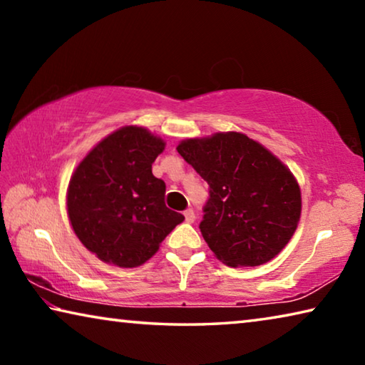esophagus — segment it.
Masks as SVG:
<instances>
[{"label": "esophagus", "mask_w": 365, "mask_h": 365, "mask_svg": "<svg viewBox=\"0 0 365 365\" xmlns=\"http://www.w3.org/2000/svg\"><path fill=\"white\" fill-rule=\"evenodd\" d=\"M183 215H185V222H188V224H193L195 219H196L193 209H187V211L183 212Z\"/></svg>", "instance_id": "1"}]
</instances>
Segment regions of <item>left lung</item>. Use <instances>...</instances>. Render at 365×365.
I'll return each mask as SVG.
<instances>
[{
  "instance_id": "left-lung-1",
  "label": "left lung",
  "mask_w": 365,
  "mask_h": 365,
  "mask_svg": "<svg viewBox=\"0 0 365 365\" xmlns=\"http://www.w3.org/2000/svg\"><path fill=\"white\" fill-rule=\"evenodd\" d=\"M177 151L209 185L200 228L220 261L255 267L285 248L298 227L301 191L274 154L237 132L185 140Z\"/></svg>"
}]
</instances>
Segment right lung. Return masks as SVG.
<instances>
[{
    "label": "right lung",
    "instance_id": "1",
    "mask_svg": "<svg viewBox=\"0 0 365 365\" xmlns=\"http://www.w3.org/2000/svg\"><path fill=\"white\" fill-rule=\"evenodd\" d=\"M164 141L123 127L100 141L73 172L67 214L85 248L101 261L137 267L156 255L185 217L165 206V183L153 175Z\"/></svg>",
    "mask_w": 365,
    "mask_h": 365
}]
</instances>
